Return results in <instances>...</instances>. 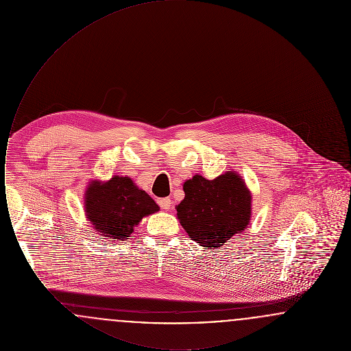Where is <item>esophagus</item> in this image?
Listing matches in <instances>:
<instances>
[{
    "instance_id": "34e87169",
    "label": "esophagus",
    "mask_w": 351,
    "mask_h": 351,
    "mask_svg": "<svg viewBox=\"0 0 351 351\" xmlns=\"http://www.w3.org/2000/svg\"><path fill=\"white\" fill-rule=\"evenodd\" d=\"M158 204H159V206L162 208V209H165V210H168V209H171V206H172V201L169 197H165V199H159L158 200Z\"/></svg>"
}]
</instances>
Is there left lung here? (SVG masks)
<instances>
[{
	"instance_id": "left-lung-1",
	"label": "left lung",
	"mask_w": 351,
	"mask_h": 351,
	"mask_svg": "<svg viewBox=\"0 0 351 351\" xmlns=\"http://www.w3.org/2000/svg\"><path fill=\"white\" fill-rule=\"evenodd\" d=\"M185 197L176 206L189 238L204 247H219L242 234L251 217V193L245 180L229 171L213 180L195 175L183 184Z\"/></svg>"
}]
</instances>
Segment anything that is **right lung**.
I'll return each mask as SVG.
<instances>
[{"label": "right lung", "instance_id": "1", "mask_svg": "<svg viewBox=\"0 0 351 351\" xmlns=\"http://www.w3.org/2000/svg\"><path fill=\"white\" fill-rule=\"evenodd\" d=\"M159 206L128 176H113L102 183L95 180L85 191V215L99 234L126 241L142 218Z\"/></svg>", "mask_w": 351, "mask_h": 351}]
</instances>
